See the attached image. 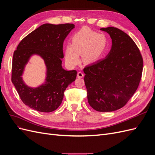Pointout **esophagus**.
<instances>
[{
    "mask_svg": "<svg viewBox=\"0 0 155 155\" xmlns=\"http://www.w3.org/2000/svg\"><path fill=\"white\" fill-rule=\"evenodd\" d=\"M83 76H84V74L81 72H78L77 77L78 78H83Z\"/></svg>",
    "mask_w": 155,
    "mask_h": 155,
    "instance_id": "1",
    "label": "esophagus"
}]
</instances>
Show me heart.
Returning a JSON list of instances; mask_svg holds the SVG:
<instances>
[{
  "instance_id": "obj_1",
  "label": "heart",
  "mask_w": 155,
  "mask_h": 155,
  "mask_svg": "<svg viewBox=\"0 0 155 155\" xmlns=\"http://www.w3.org/2000/svg\"><path fill=\"white\" fill-rule=\"evenodd\" d=\"M108 48L107 37L84 27L72 37V45L65 48V59L71 66L79 62V54H83V61L93 63L104 54Z\"/></svg>"
}]
</instances>
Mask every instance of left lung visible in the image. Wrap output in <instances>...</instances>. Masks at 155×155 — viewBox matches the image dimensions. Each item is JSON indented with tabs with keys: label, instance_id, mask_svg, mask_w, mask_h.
<instances>
[{
	"label": "left lung",
	"instance_id": "8db88e82",
	"mask_svg": "<svg viewBox=\"0 0 155 155\" xmlns=\"http://www.w3.org/2000/svg\"><path fill=\"white\" fill-rule=\"evenodd\" d=\"M112 39L105 59L84 68L89 105L99 112L123 107L137 90L143 70V58L134 41L114 27L103 28Z\"/></svg>",
	"mask_w": 155,
	"mask_h": 155
}]
</instances>
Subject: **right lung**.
I'll use <instances>...</instances> for the list:
<instances>
[{
  "instance_id": "obj_1",
  "label": "right lung",
  "mask_w": 155,
  "mask_h": 155,
  "mask_svg": "<svg viewBox=\"0 0 155 155\" xmlns=\"http://www.w3.org/2000/svg\"><path fill=\"white\" fill-rule=\"evenodd\" d=\"M73 24H44L23 39L14 51L12 81L21 100L31 109L43 112L56 110L62 103L64 92L75 81L76 70L62 67L63 42L73 28ZM39 54L47 67L44 84L36 88L26 86L21 78L25 64L31 55Z\"/></svg>"
}]
</instances>
